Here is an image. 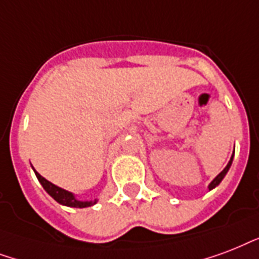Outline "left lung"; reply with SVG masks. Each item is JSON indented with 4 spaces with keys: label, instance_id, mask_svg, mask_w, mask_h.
<instances>
[{
    "label": "left lung",
    "instance_id": "obj_1",
    "mask_svg": "<svg viewBox=\"0 0 259 259\" xmlns=\"http://www.w3.org/2000/svg\"><path fill=\"white\" fill-rule=\"evenodd\" d=\"M232 158H234V154H232L231 159H230V162H228V165L226 166V167H224L223 171H220V173L218 174V177H216L215 180H213V181L211 182V184H209V186H208V188H209V190L213 189V188H215V186H218V185H219V184H220V182H222V180H223V178H224V176H226V174H227V171H228V170H230V167H231Z\"/></svg>",
    "mask_w": 259,
    "mask_h": 259
}]
</instances>
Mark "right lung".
Segmentation results:
<instances>
[{
    "mask_svg": "<svg viewBox=\"0 0 259 259\" xmlns=\"http://www.w3.org/2000/svg\"><path fill=\"white\" fill-rule=\"evenodd\" d=\"M35 174L36 177H37V180L40 181V184H41V186L46 189V192H47L55 201L59 202V204H63V205L67 206H74V208H86V206H92L97 202V200H94V201H79V200H77V198L74 197L73 193H70L67 190L62 189L59 186L54 185V184H51L50 181H47V180L44 177H41L36 170Z\"/></svg>",
    "mask_w": 259,
    "mask_h": 259,
    "instance_id": "obj_1",
    "label": "right lung"
}]
</instances>
